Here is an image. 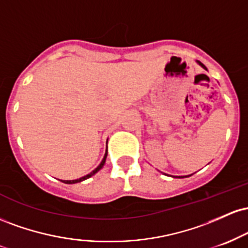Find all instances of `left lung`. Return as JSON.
<instances>
[{
  "label": "left lung",
  "mask_w": 248,
  "mask_h": 248,
  "mask_svg": "<svg viewBox=\"0 0 248 248\" xmlns=\"http://www.w3.org/2000/svg\"><path fill=\"white\" fill-rule=\"evenodd\" d=\"M197 62H198V64H199V65H201V66H202V67H203V69H204V70H206V71H207V69H206V66H205V65H204V64H202V62H198V61H197ZM176 177H179V178H183V177H189V176H176Z\"/></svg>",
  "instance_id": "obj_1"
}]
</instances>
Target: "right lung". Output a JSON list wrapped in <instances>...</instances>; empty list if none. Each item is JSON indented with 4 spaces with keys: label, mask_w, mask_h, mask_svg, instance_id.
Listing matches in <instances>:
<instances>
[{
    "label": "right lung",
    "mask_w": 248,
    "mask_h": 248,
    "mask_svg": "<svg viewBox=\"0 0 248 248\" xmlns=\"http://www.w3.org/2000/svg\"><path fill=\"white\" fill-rule=\"evenodd\" d=\"M106 157H107V149H106V153H105V156H104V158H102V161H101V163L99 164L98 167L95 168L94 170H93V171H91L90 173H88V175H86V176H84V177H80V178H78V179H73V181H62V183H66V184H75V183H79V182H82V181H85V179H87V178H90V177H92L93 175H95L96 172L99 171V170L101 169L102 167H104V164H105V162H106Z\"/></svg>",
    "instance_id": "right-lung-1"
}]
</instances>
